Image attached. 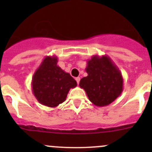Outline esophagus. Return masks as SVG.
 Returning <instances> with one entry per match:
<instances>
[{"label": "esophagus", "mask_w": 152, "mask_h": 152, "mask_svg": "<svg viewBox=\"0 0 152 152\" xmlns=\"http://www.w3.org/2000/svg\"><path fill=\"white\" fill-rule=\"evenodd\" d=\"M76 82H77L78 85H79V82H80V78H79V77L76 78Z\"/></svg>", "instance_id": "obj_1"}]
</instances>
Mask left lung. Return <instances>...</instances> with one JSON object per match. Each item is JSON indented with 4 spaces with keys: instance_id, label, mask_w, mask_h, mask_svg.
I'll return each instance as SVG.
<instances>
[{
    "instance_id": "obj_1",
    "label": "left lung",
    "mask_w": 152,
    "mask_h": 152,
    "mask_svg": "<svg viewBox=\"0 0 152 152\" xmlns=\"http://www.w3.org/2000/svg\"><path fill=\"white\" fill-rule=\"evenodd\" d=\"M87 63V76L81 79L79 87L85 90L94 105L110 104L123 92L124 79L120 70L106 55H95Z\"/></svg>"
}]
</instances>
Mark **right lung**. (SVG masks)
<instances>
[{"label": "right lung", "mask_w": 152, "mask_h": 152, "mask_svg": "<svg viewBox=\"0 0 152 152\" xmlns=\"http://www.w3.org/2000/svg\"><path fill=\"white\" fill-rule=\"evenodd\" d=\"M56 56H46L32 77V92L41 104L56 107L65 100L70 88L77 86L76 80L57 65Z\"/></svg>", "instance_id": "add662e5"}]
</instances>
